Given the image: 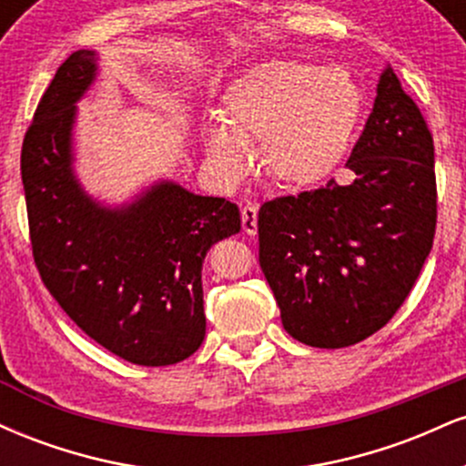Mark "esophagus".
Listing matches in <instances>:
<instances>
[{"label": "esophagus", "mask_w": 466, "mask_h": 466, "mask_svg": "<svg viewBox=\"0 0 466 466\" xmlns=\"http://www.w3.org/2000/svg\"><path fill=\"white\" fill-rule=\"evenodd\" d=\"M240 221H243V232L254 237L258 232V206L256 203H248V206L240 210Z\"/></svg>", "instance_id": "esophagus-1"}]
</instances>
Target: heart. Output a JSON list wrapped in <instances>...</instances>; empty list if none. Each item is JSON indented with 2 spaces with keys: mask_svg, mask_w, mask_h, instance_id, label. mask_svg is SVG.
I'll return each mask as SVG.
<instances>
[{
  "mask_svg": "<svg viewBox=\"0 0 466 466\" xmlns=\"http://www.w3.org/2000/svg\"><path fill=\"white\" fill-rule=\"evenodd\" d=\"M363 111V94L344 67L267 61L234 80L218 120L203 125L208 164L238 181L251 166L249 147L271 181L289 190L318 188L349 157Z\"/></svg>",
  "mask_w": 466,
  "mask_h": 466,
  "instance_id": "obj_1",
  "label": "heart"
}]
</instances>
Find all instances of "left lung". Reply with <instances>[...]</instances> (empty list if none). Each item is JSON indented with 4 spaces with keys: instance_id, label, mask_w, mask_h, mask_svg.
Returning <instances> with one entry per match:
<instances>
[{
    "instance_id": "1",
    "label": "left lung",
    "mask_w": 466,
    "mask_h": 466,
    "mask_svg": "<svg viewBox=\"0 0 466 466\" xmlns=\"http://www.w3.org/2000/svg\"><path fill=\"white\" fill-rule=\"evenodd\" d=\"M346 168V184L258 212L260 269L282 326L313 349H344L386 326L434 243V142L390 66Z\"/></svg>"
}]
</instances>
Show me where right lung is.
I'll return each instance as SVG.
<instances>
[{
  "instance_id": "add662e5",
  "label": "right lung",
  "mask_w": 466,
  "mask_h": 466,
  "mask_svg": "<svg viewBox=\"0 0 466 466\" xmlns=\"http://www.w3.org/2000/svg\"><path fill=\"white\" fill-rule=\"evenodd\" d=\"M96 76L98 52L69 55L25 133L32 254L47 291L94 341L137 366H173L203 344V258L240 232V212L170 179L116 206L89 195L74 166V127Z\"/></svg>"
}]
</instances>
